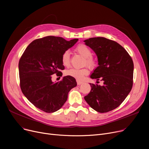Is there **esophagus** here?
Instances as JSON below:
<instances>
[{
    "instance_id": "esophagus-1",
    "label": "esophagus",
    "mask_w": 149,
    "mask_h": 149,
    "mask_svg": "<svg viewBox=\"0 0 149 149\" xmlns=\"http://www.w3.org/2000/svg\"><path fill=\"white\" fill-rule=\"evenodd\" d=\"M77 83L78 85H81V84L83 83V81H80V80H77Z\"/></svg>"
}]
</instances>
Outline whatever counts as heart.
I'll return each mask as SVG.
<instances>
[{"label": "heart", "instance_id": "1", "mask_svg": "<svg viewBox=\"0 0 149 149\" xmlns=\"http://www.w3.org/2000/svg\"><path fill=\"white\" fill-rule=\"evenodd\" d=\"M75 51L85 58L84 65H87L89 68H93L95 66L96 61L92 56V51L87 46L84 44L77 45L75 48ZM70 53L69 51H65L61 56V62L63 65L66 67L68 66L70 64ZM88 72L89 70L86 68L82 69L72 68L67 70L65 72V74L75 78L78 80H81L83 77L87 75Z\"/></svg>", "mask_w": 149, "mask_h": 149}]
</instances>
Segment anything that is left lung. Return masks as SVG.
<instances>
[{"label":"left lung","instance_id":"obj_1","mask_svg":"<svg viewBox=\"0 0 149 149\" xmlns=\"http://www.w3.org/2000/svg\"><path fill=\"white\" fill-rule=\"evenodd\" d=\"M84 42L98 57L99 66L91 78L104 82L103 86L91 83V92L84 100L95 111L108 112L118 107L130 92L134 62L126 50L113 40L93 37Z\"/></svg>","mask_w":149,"mask_h":149}]
</instances>
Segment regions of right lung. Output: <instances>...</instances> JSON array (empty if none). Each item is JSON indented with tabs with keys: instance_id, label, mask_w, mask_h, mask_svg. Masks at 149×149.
Here are the masks:
<instances>
[{
	"instance_id": "right-lung-1",
	"label": "right lung",
	"mask_w": 149,
	"mask_h": 149,
	"mask_svg": "<svg viewBox=\"0 0 149 149\" xmlns=\"http://www.w3.org/2000/svg\"><path fill=\"white\" fill-rule=\"evenodd\" d=\"M78 41L60 37L46 36L31 42L19 62L20 86L22 93L37 108L46 112H56L66 101L69 91L77 86L74 77L66 76L54 83L52 75H62L63 53Z\"/></svg>"
}]
</instances>
